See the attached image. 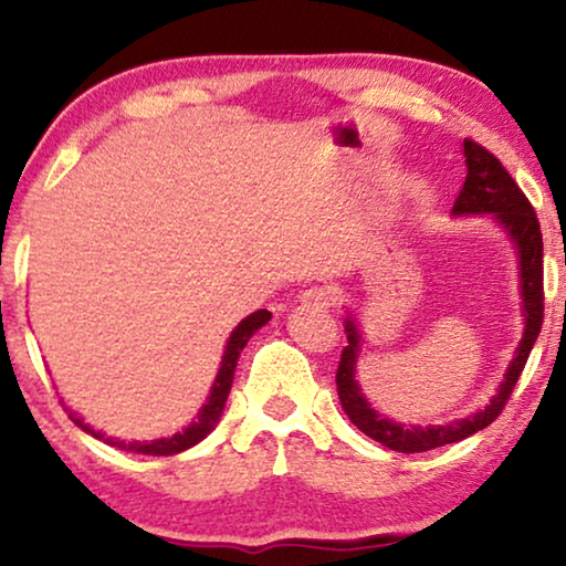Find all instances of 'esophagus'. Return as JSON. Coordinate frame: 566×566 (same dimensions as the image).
I'll list each match as a JSON object with an SVG mask.
<instances>
[{
  "label": "esophagus",
  "mask_w": 566,
  "mask_h": 566,
  "mask_svg": "<svg viewBox=\"0 0 566 566\" xmlns=\"http://www.w3.org/2000/svg\"><path fill=\"white\" fill-rule=\"evenodd\" d=\"M301 304L308 308H329L332 306V293L322 285H308L306 291H301Z\"/></svg>",
  "instance_id": "obj_1"
}]
</instances>
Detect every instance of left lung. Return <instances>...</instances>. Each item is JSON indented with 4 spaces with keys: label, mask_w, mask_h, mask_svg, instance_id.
Returning a JSON list of instances; mask_svg holds the SVG:
<instances>
[{
    "label": "left lung",
    "mask_w": 566,
    "mask_h": 566,
    "mask_svg": "<svg viewBox=\"0 0 566 566\" xmlns=\"http://www.w3.org/2000/svg\"><path fill=\"white\" fill-rule=\"evenodd\" d=\"M463 157H467V180L453 203V213H494L505 231L517 247L521 254V296H523V312H525V332L521 345H517L515 358L510 363L505 381L500 384V391L486 405L482 412L467 417V420L436 424V428H401V424L391 422L389 417L376 415L370 409L366 397L360 394V386L355 381V363H358L360 350V335L353 319L345 322L347 332V347L339 355L337 366V394L343 401L345 415L350 417L355 428L374 438L391 451L399 453H422L432 451V448L459 443V440L474 436V432L484 430L486 424L497 420L502 409H505L510 394H513L517 378H521L525 360L536 343L541 324H544V239H541V227L533 211L531 200L525 192L517 188V182L510 177V172L502 167V161L494 157L490 149L482 144L463 138Z\"/></svg>",
    "instance_id": "1"
}]
</instances>
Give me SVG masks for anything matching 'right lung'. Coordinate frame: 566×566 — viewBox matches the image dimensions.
I'll use <instances>...</instances> for the list:
<instances>
[{"label": "right lung", "mask_w": 566, "mask_h": 566, "mask_svg": "<svg viewBox=\"0 0 566 566\" xmlns=\"http://www.w3.org/2000/svg\"><path fill=\"white\" fill-rule=\"evenodd\" d=\"M268 322H270L268 308H260V312H254V314L247 316V319L239 322V327L231 332L227 350H223V360H221L219 376H216V381H213L211 397H208L203 409L198 412V420H192L188 428H185L182 432H177V436H172V438L151 440V443H126V440H113V438H105L103 432H95L90 428V424H84L76 415H69V417H72V420L80 424L84 432H90V436L105 440L107 446H118V448H123V451L146 453V455H175L180 451H188V448L200 443V440H203L208 432L216 428V422H219V417L223 412V405H227L231 381H234L239 353L244 350V345L250 343V337L254 335V332H258L262 324H268Z\"/></svg>", "instance_id": "right-lung-1"}]
</instances>
